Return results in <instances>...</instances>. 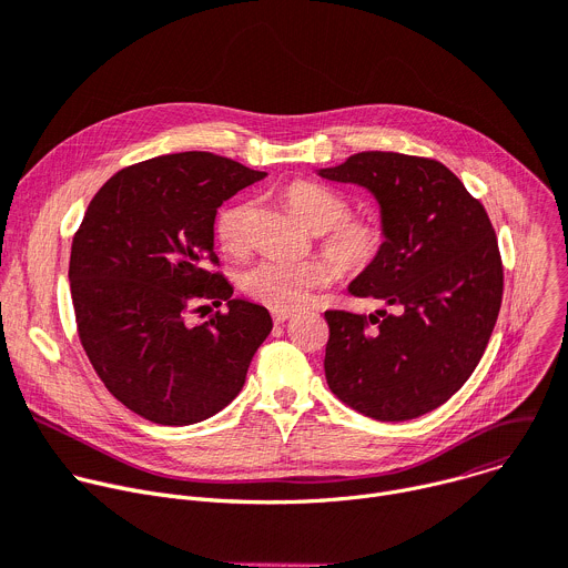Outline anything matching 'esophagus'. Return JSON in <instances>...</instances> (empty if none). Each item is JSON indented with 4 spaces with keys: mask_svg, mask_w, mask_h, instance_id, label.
Here are the masks:
<instances>
[{
    "mask_svg": "<svg viewBox=\"0 0 568 568\" xmlns=\"http://www.w3.org/2000/svg\"><path fill=\"white\" fill-rule=\"evenodd\" d=\"M292 317V313L285 311H274V324H285Z\"/></svg>",
    "mask_w": 568,
    "mask_h": 568,
    "instance_id": "esophagus-1",
    "label": "esophagus"
}]
</instances>
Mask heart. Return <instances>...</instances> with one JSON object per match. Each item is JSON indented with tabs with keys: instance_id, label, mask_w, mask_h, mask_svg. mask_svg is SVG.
<instances>
[{
	"instance_id": "heart-1",
	"label": "heart",
	"mask_w": 568,
	"mask_h": 568,
	"mask_svg": "<svg viewBox=\"0 0 568 568\" xmlns=\"http://www.w3.org/2000/svg\"><path fill=\"white\" fill-rule=\"evenodd\" d=\"M292 211L322 233L320 248L339 274L359 276L374 270L385 255L389 233L378 217H351V203L337 190L317 181H294L285 190ZM253 203L235 199L217 213L215 235L224 251L242 253L248 246ZM335 272L324 261L287 263L267 257L242 274V290L272 311H296L313 292L331 285Z\"/></svg>"
}]
</instances>
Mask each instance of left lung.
<instances>
[{"instance_id": "obj_1", "label": "left lung", "mask_w": 568, "mask_h": 568, "mask_svg": "<svg viewBox=\"0 0 568 568\" xmlns=\"http://www.w3.org/2000/svg\"><path fill=\"white\" fill-rule=\"evenodd\" d=\"M367 187L389 242L348 292L394 313L326 311L331 392L378 422H405L446 403L478 367L503 298V263L485 205L439 161L363 151L320 170Z\"/></svg>"}]
</instances>
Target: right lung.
<instances>
[{"mask_svg":"<svg viewBox=\"0 0 568 568\" xmlns=\"http://www.w3.org/2000/svg\"><path fill=\"white\" fill-rule=\"evenodd\" d=\"M265 179L209 151L120 170L92 196L72 240L70 290L81 346L106 389L135 415L190 426L226 407L272 333L267 307L231 298L211 265L215 215ZM227 313L192 325L205 302Z\"/></svg>","mask_w":568,"mask_h":568,"instance_id":"add662e5","label":"right lung"}]
</instances>
